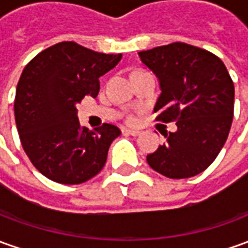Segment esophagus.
Instances as JSON below:
<instances>
[{
    "instance_id": "obj_1",
    "label": "esophagus",
    "mask_w": 248,
    "mask_h": 248,
    "mask_svg": "<svg viewBox=\"0 0 248 248\" xmlns=\"http://www.w3.org/2000/svg\"><path fill=\"white\" fill-rule=\"evenodd\" d=\"M123 132L125 135H131V136H139L141 134L140 131H135V129H124Z\"/></svg>"
}]
</instances>
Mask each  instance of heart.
Segmentation results:
<instances>
[{
	"mask_svg": "<svg viewBox=\"0 0 248 248\" xmlns=\"http://www.w3.org/2000/svg\"><path fill=\"white\" fill-rule=\"evenodd\" d=\"M125 120H127V123H129V124H135L138 119H136V116H135L134 113H129V114H127Z\"/></svg>",
	"mask_w": 248,
	"mask_h": 248,
	"instance_id": "obj_1",
	"label": "heart"
}]
</instances>
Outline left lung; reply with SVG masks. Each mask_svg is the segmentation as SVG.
Instances as JSON below:
<instances>
[{
  "mask_svg": "<svg viewBox=\"0 0 248 248\" xmlns=\"http://www.w3.org/2000/svg\"><path fill=\"white\" fill-rule=\"evenodd\" d=\"M139 56L159 79L155 120L175 121L178 128L147 155L148 165L173 179L202 173L231 129L235 88L228 70L212 52L181 42L140 51Z\"/></svg>",
  "mask_w": 248,
  "mask_h": 248,
  "instance_id": "1",
  "label": "left lung"
}]
</instances>
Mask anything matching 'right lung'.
<instances>
[{
	"mask_svg": "<svg viewBox=\"0 0 248 248\" xmlns=\"http://www.w3.org/2000/svg\"><path fill=\"white\" fill-rule=\"evenodd\" d=\"M121 54H102L62 42L31 61L17 83L15 119L32 165L64 185L86 182L100 173L120 129L104 123L89 131L77 119V104L100 92V77L117 66Z\"/></svg>",
	"mask_w": 248,
	"mask_h": 248,
	"instance_id": "add662e5",
	"label": "right lung"
}]
</instances>
